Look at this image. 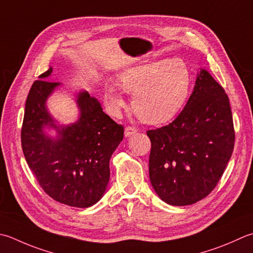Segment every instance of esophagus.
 Here are the masks:
<instances>
[{
    "instance_id": "esophagus-1",
    "label": "esophagus",
    "mask_w": 253,
    "mask_h": 253,
    "mask_svg": "<svg viewBox=\"0 0 253 253\" xmlns=\"http://www.w3.org/2000/svg\"><path fill=\"white\" fill-rule=\"evenodd\" d=\"M136 132H137L136 128L130 127V126H128V127L125 128V137H131V136L135 135Z\"/></svg>"
}]
</instances>
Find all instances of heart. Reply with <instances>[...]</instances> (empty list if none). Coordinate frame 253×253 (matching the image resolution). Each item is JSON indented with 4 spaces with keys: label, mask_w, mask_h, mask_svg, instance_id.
<instances>
[{
    "label": "heart",
    "mask_w": 253,
    "mask_h": 253,
    "mask_svg": "<svg viewBox=\"0 0 253 253\" xmlns=\"http://www.w3.org/2000/svg\"><path fill=\"white\" fill-rule=\"evenodd\" d=\"M124 92L132 94V110L142 122L159 125L173 120L189 97L191 73L180 58L162 59L127 68L118 76ZM116 83L108 82L104 103L113 116H118L126 101Z\"/></svg>",
    "instance_id": "b5f03b06"
}]
</instances>
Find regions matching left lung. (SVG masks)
<instances>
[{"label": "left lung", "mask_w": 253, "mask_h": 253, "mask_svg": "<svg viewBox=\"0 0 253 253\" xmlns=\"http://www.w3.org/2000/svg\"><path fill=\"white\" fill-rule=\"evenodd\" d=\"M147 135L153 190L169 205L194 204L215 189L234 150L229 98L210 72L201 69L179 116Z\"/></svg>", "instance_id": "8db88e82"}]
</instances>
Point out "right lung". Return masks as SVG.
Instances as JSON below:
<instances>
[{
  "label": "right lung",
  "instance_id": "add662e5",
  "mask_svg": "<svg viewBox=\"0 0 253 253\" xmlns=\"http://www.w3.org/2000/svg\"><path fill=\"white\" fill-rule=\"evenodd\" d=\"M50 67L28 93L22 127V148L29 169L47 194L61 204L85 209L100 201L110 181V159L124 137V127L103 112L86 91L76 94L77 122L60 125L47 100L61 85L48 81ZM53 129L52 137L46 132Z\"/></svg>",
  "mask_w": 253,
  "mask_h": 253
}]
</instances>
